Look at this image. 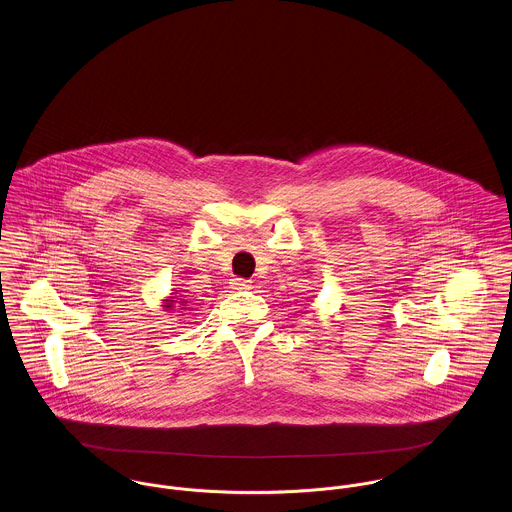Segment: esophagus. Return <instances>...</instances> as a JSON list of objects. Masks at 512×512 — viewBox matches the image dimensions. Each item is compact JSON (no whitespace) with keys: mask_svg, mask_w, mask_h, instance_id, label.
Listing matches in <instances>:
<instances>
[{"mask_svg":"<svg viewBox=\"0 0 512 512\" xmlns=\"http://www.w3.org/2000/svg\"><path fill=\"white\" fill-rule=\"evenodd\" d=\"M232 286H234L236 290H247V288H251V280H245V278H234V280H232Z\"/></svg>","mask_w":512,"mask_h":512,"instance_id":"34e87169","label":"esophagus"}]
</instances>
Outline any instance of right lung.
Instances as JSON below:
<instances>
[{"label":"right lung","instance_id":"obj_1","mask_svg":"<svg viewBox=\"0 0 512 512\" xmlns=\"http://www.w3.org/2000/svg\"><path fill=\"white\" fill-rule=\"evenodd\" d=\"M185 302L187 300H183V296H169L167 300H163V308H165V312H171L175 308V304L185 306Z\"/></svg>","mask_w":512,"mask_h":512}]
</instances>
